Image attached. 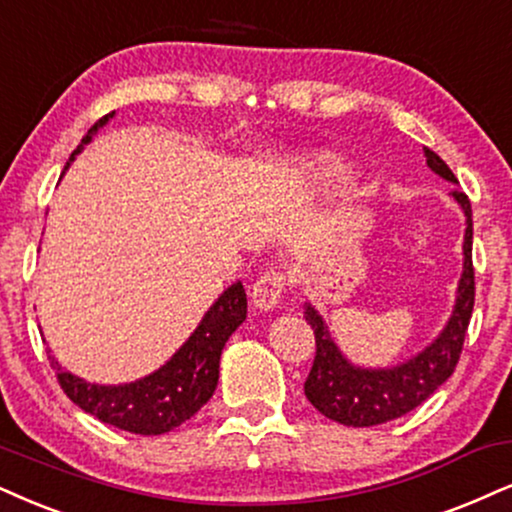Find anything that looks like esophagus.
Segmentation results:
<instances>
[{"label":"esophagus","mask_w":512,"mask_h":512,"mask_svg":"<svg viewBox=\"0 0 512 512\" xmlns=\"http://www.w3.org/2000/svg\"><path fill=\"white\" fill-rule=\"evenodd\" d=\"M288 286V276L283 274V271H276V269H269L267 274L257 278V283L252 286V307L260 309V312H269V309H274L278 302H281V295L283 290Z\"/></svg>","instance_id":"1"}]
</instances>
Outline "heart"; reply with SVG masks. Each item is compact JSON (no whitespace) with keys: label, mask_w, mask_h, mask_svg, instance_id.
Returning <instances> with one entry per match:
<instances>
[{"label":"heart","mask_w":512,"mask_h":512,"mask_svg":"<svg viewBox=\"0 0 512 512\" xmlns=\"http://www.w3.org/2000/svg\"><path fill=\"white\" fill-rule=\"evenodd\" d=\"M300 172L304 181L309 184L321 186V189H333L347 181V167L340 163L333 155H312V158H304L300 163Z\"/></svg>","instance_id":"1"}]
</instances>
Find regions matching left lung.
Returning a JSON list of instances; mask_svg holds the SVG:
<instances>
[{
    "mask_svg": "<svg viewBox=\"0 0 512 512\" xmlns=\"http://www.w3.org/2000/svg\"><path fill=\"white\" fill-rule=\"evenodd\" d=\"M423 153L432 172L458 186L454 172L435 151L423 148ZM451 198L461 205L465 215L463 274L458 281L456 302L449 321L428 347L397 366H357L342 354L319 309L309 302L304 304V319L312 326L316 338V357L307 383H304V394L316 411L335 423L349 425V428H371V425H383L387 420L401 418L423 404L454 373L465 333H468L472 304H475V269H472L470 200L458 189L451 191Z\"/></svg>",
    "mask_w": 512,
    "mask_h": 512,
    "instance_id": "obj_1",
    "label": "left lung"
}]
</instances>
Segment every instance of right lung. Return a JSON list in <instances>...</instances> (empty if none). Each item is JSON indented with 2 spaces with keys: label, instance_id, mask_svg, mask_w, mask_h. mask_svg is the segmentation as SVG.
I'll return each instance as SVG.
<instances>
[{
  "label": "right lung",
  "instance_id": "obj_1",
  "mask_svg": "<svg viewBox=\"0 0 512 512\" xmlns=\"http://www.w3.org/2000/svg\"><path fill=\"white\" fill-rule=\"evenodd\" d=\"M113 115L115 111L94 122V127L84 134L80 146L70 155L66 170L84 151V146L94 139V134L103 125H108ZM245 314H248V297H245L243 283L236 281L212 302L189 340L158 371L132 380V383H89L80 375L61 368L54 357L49 359L51 366L56 368L63 392L82 411L92 413L101 423L134 432V435H165V432L179 428L184 420L196 416L200 406L208 404L215 394L222 349L231 333L245 321Z\"/></svg>",
  "mask_w": 512,
  "mask_h": 512
}]
</instances>
